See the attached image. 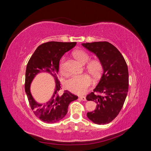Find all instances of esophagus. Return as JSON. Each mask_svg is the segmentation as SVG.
Wrapping results in <instances>:
<instances>
[{"label": "esophagus", "mask_w": 151, "mask_h": 151, "mask_svg": "<svg viewBox=\"0 0 151 151\" xmlns=\"http://www.w3.org/2000/svg\"><path fill=\"white\" fill-rule=\"evenodd\" d=\"M79 98L81 100H83V101H86V98L85 96H80Z\"/></svg>", "instance_id": "1"}]
</instances>
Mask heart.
I'll list each match as a JSON object with an SVG mask.
<instances>
[{
  "label": "heart",
  "mask_w": 151,
  "mask_h": 151,
  "mask_svg": "<svg viewBox=\"0 0 151 151\" xmlns=\"http://www.w3.org/2000/svg\"><path fill=\"white\" fill-rule=\"evenodd\" d=\"M74 56L80 63L85 64L89 59V55L83 50H77L74 52ZM87 68L89 72L94 77H99L103 70V65L98 60L91 61ZM60 69L62 72L65 71V58H63L60 63ZM92 83L91 77L87 74L73 76L65 82V87L71 92L77 94L84 93L88 87Z\"/></svg>",
  "instance_id": "obj_1"
}]
</instances>
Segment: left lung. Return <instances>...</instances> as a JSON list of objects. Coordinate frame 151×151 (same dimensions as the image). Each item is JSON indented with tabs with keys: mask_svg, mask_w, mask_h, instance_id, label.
I'll return each instance as SVG.
<instances>
[{
	"mask_svg": "<svg viewBox=\"0 0 151 151\" xmlns=\"http://www.w3.org/2000/svg\"><path fill=\"white\" fill-rule=\"evenodd\" d=\"M82 46L93 53L103 65L101 79L94 92L86 96L88 101L96 103V108L88 112L87 116L96 124H107L116 117L125 101L129 90L127 65L119 50L109 42L82 43Z\"/></svg>",
	"mask_w": 151,
	"mask_h": 151,
	"instance_id": "8db88e82",
	"label": "left lung"
}]
</instances>
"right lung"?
I'll use <instances>...</instances> for the list:
<instances>
[{
	"label": "right lung",
	"mask_w": 151,
	"mask_h": 151,
	"mask_svg": "<svg viewBox=\"0 0 151 151\" xmlns=\"http://www.w3.org/2000/svg\"><path fill=\"white\" fill-rule=\"evenodd\" d=\"M76 42H49L43 43L36 49L27 64L25 75V92L31 108L36 117L48 123H53L62 120L68 111L70 103L78 97L68 91L59 95L60 81L57 76L59 62L65 53L74 48ZM45 72L51 75L56 82V88L52 96L48 102L40 104L36 102L30 93L32 81L40 73Z\"/></svg>",
	"instance_id": "1"
}]
</instances>
